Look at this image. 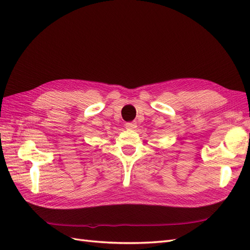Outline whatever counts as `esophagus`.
<instances>
[{"label":"esophagus","mask_w":250,"mask_h":250,"mask_svg":"<svg viewBox=\"0 0 250 250\" xmlns=\"http://www.w3.org/2000/svg\"><path fill=\"white\" fill-rule=\"evenodd\" d=\"M125 128H126V129L133 130V129H135V128H137V123H135V122H127L125 124Z\"/></svg>","instance_id":"obj_1"}]
</instances>
